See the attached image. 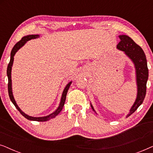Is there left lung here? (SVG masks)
<instances>
[{"instance_id":"1","label":"left lung","mask_w":153,"mask_h":153,"mask_svg":"<svg viewBox=\"0 0 153 153\" xmlns=\"http://www.w3.org/2000/svg\"><path fill=\"white\" fill-rule=\"evenodd\" d=\"M119 37L120 39V42L117 45V49L124 51L125 55L133 62L137 76L136 80L137 85V96L134 103L129 110V114L127 115L126 117L127 118L143 103L144 98L146 97V83L148 79V69L146 55L141 47L136 44L133 39L127 35H120ZM91 106L95 112L91 104Z\"/></svg>"}]
</instances>
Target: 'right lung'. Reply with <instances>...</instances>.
<instances>
[{
  "label": "right lung",
  "instance_id": "right-lung-1",
  "mask_svg": "<svg viewBox=\"0 0 153 153\" xmlns=\"http://www.w3.org/2000/svg\"><path fill=\"white\" fill-rule=\"evenodd\" d=\"M39 35H26V36L23 37L22 39L19 42H18L14 46V47L12 48V51H11V54H10V60L9 64H8L7 66V78H8V93H9V97L10 99L11 100L12 103L14 104V105L15 106V107L20 112V114L22 115L23 116H24L25 118L28 119V120H33V121H39V122H44V121H47L50 120V119H52L57 116V115L59 114V113L61 111L62 108H63V106L65 104V102L66 100V95L67 93H68V91L69 90V88H70L71 83H72V81H70L69 82L65 88L63 92H62V96H61V100H60V102L58 107L56 108V110L55 111H53L52 114L48 115L47 116H43V117H33V116H30L28 115H27L22 111V110L20 109V108L19 107L17 104H16L15 100H14L13 94H12V79H11V72H12V65H13V61H14V56L15 55V53H16V51H18L19 49H20L21 47H22L26 43V42H28V40H30L32 39H35L39 37Z\"/></svg>",
  "mask_w": 153,
  "mask_h": 153
}]
</instances>
